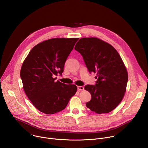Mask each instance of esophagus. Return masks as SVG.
Instances as JSON below:
<instances>
[{
    "instance_id": "obj_1",
    "label": "esophagus",
    "mask_w": 148,
    "mask_h": 148,
    "mask_svg": "<svg viewBox=\"0 0 148 148\" xmlns=\"http://www.w3.org/2000/svg\"><path fill=\"white\" fill-rule=\"evenodd\" d=\"M84 88L83 86H77V90L78 91H82V90H84Z\"/></svg>"
}]
</instances>
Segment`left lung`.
Returning a JSON list of instances; mask_svg holds the SVG:
<instances>
[{
    "mask_svg": "<svg viewBox=\"0 0 148 148\" xmlns=\"http://www.w3.org/2000/svg\"><path fill=\"white\" fill-rule=\"evenodd\" d=\"M74 49L82 56L89 72L97 75L95 85L85 86L91 95L87 107L97 114L112 111L121 102L128 79L119 53L111 45L96 37L79 39Z\"/></svg>",
    "mask_w": 148,
    "mask_h": 148,
    "instance_id": "obj_1",
    "label": "left lung"
}]
</instances>
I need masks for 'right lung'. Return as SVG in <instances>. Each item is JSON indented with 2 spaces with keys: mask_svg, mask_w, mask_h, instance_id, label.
Returning <instances> with one entry per match:
<instances>
[{
  "mask_svg": "<svg viewBox=\"0 0 148 148\" xmlns=\"http://www.w3.org/2000/svg\"><path fill=\"white\" fill-rule=\"evenodd\" d=\"M78 38H55L35 46L20 70L24 91L41 112L53 114L64 110L75 94V85L56 81L64 71L65 62Z\"/></svg>",
  "mask_w": 148,
  "mask_h": 148,
  "instance_id": "1",
  "label": "right lung"
}]
</instances>
